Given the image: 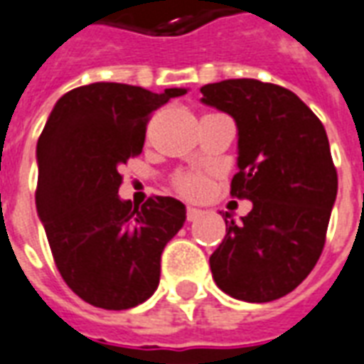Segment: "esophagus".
<instances>
[{
	"label": "esophagus",
	"mask_w": 364,
	"mask_h": 364,
	"mask_svg": "<svg viewBox=\"0 0 364 364\" xmlns=\"http://www.w3.org/2000/svg\"><path fill=\"white\" fill-rule=\"evenodd\" d=\"M201 215H203V211H201V209H196V207H188V209H186V217H188V220H190V223L198 220Z\"/></svg>",
	"instance_id": "esophagus-1"
}]
</instances>
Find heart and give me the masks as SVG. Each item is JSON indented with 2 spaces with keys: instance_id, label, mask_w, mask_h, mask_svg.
I'll return each mask as SVG.
<instances>
[{
  "instance_id": "b5f03b06",
  "label": "heart",
  "mask_w": 364,
  "mask_h": 364,
  "mask_svg": "<svg viewBox=\"0 0 364 364\" xmlns=\"http://www.w3.org/2000/svg\"><path fill=\"white\" fill-rule=\"evenodd\" d=\"M209 188V182L201 172H184L176 178V190L188 198H201Z\"/></svg>"
}]
</instances>
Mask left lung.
Returning <instances> with one entry per match:
<instances>
[{"instance_id": "left-lung-1", "label": "left lung", "mask_w": 364, "mask_h": 364, "mask_svg": "<svg viewBox=\"0 0 364 364\" xmlns=\"http://www.w3.org/2000/svg\"><path fill=\"white\" fill-rule=\"evenodd\" d=\"M201 103L230 114L237 128L232 196L250 199L242 223L209 259L224 294L250 303L280 299L309 276L324 247L338 193L326 130L294 92L253 78L201 88Z\"/></svg>"}]
</instances>
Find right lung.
<instances>
[{
  "mask_svg": "<svg viewBox=\"0 0 364 364\" xmlns=\"http://www.w3.org/2000/svg\"><path fill=\"white\" fill-rule=\"evenodd\" d=\"M188 90L153 94L95 82L67 92L36 146V209L63 280L90 305L122 311L159 286L161 253L186 223V205L120 199L119 166L141 153L149 114Z\"/></svg>",
  "mask_w": 364,
  "mask_h": 364,
  "instance_id": "add662e5",
  "label": "right lung"
}]
</instances>
